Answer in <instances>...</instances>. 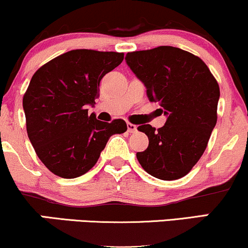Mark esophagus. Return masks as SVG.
I'll list each match as a JSON object with an SVG mask.
<instances>
[{
  "mask_svg": "<svg viewBox=\"0 0 248 248\" xmlns=\"http://www.w3.org/2000/svg\"><path fill=\"white\" fill-rule=\"evenodd\" d=\"M127 129H128V132H129V133H134V132H136L137 126H136V124H130V122H128Z\"/></svg>",
  "mask_w": 248,
  "mask_h": 248,
  "instance_id": "1",
  "label": "esophagus"
}]
</instances>
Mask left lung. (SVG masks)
Here are the masks:
<instances>
[{
    "label": "left lung",
    "instance_id": "1",
    "mask_svg": "<svg viewBox=\"0 0 248 248\" xmlns=\"http://www.w3.org/2000/svg\"><path fill=\"white\" fill-rule=\"evenodd\" d=\"M126 62L168 118L157 130L150 124L137 128L149 139L137 160L155 178H183L203 155L216 126L218 83L201 59L177 47L128 53Z\"/></svg>",
    "mask_w": 248,
    "mask_h": 248
}]
</instances>
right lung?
Returning <instances> with one entry per match:
<instances>
[{
    "label": "right lung",
    "instance_id": "add662e5",
    "mask_svg": "<svg viewBox=\"0 0 248 248\" xmlns=\"http://www.w3.org/2000/svg\"><path fill=\"white\" fill-rule=\"evenodd\" d=\"M124 53L74 49L35 71L23 97L26 130L39 159L61 178L83 175L97 163L109 137L127 130L121 119L99 121L86 106L99 97V83Z\"/></svg>",
    "mask_w": 248,
    "mask_h": 248
}]
</instances>
